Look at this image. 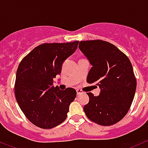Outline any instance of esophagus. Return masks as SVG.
Here are the masks:
<instances>
[{
    "mask_svg": "<svg viewBox=\"0 0 148 148\" xmlns=\"http://www.w3.org/2000/svg\"><path fill=\"white\" fill-rule=\"evenodd\" d=\"M76 92H77V95H80V94L83 93V91H82V90H79V89H77Z\"/></svg>",
    "mask_w": 148,
    "mask_h": 148,
    "instance_id": "obj_1",
    "label": "esophagus"
}]
</instances>
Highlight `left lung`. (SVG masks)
<instances>
[{
    "label": "left lung",
    "instance_id": "8db88e82",
    "mask_svg": "<svg viewBox=\"0 0 148 148\" xmlns=\"http://www.w3.org/2000/svg\"><path fill=\"white\" fill-rule=\"evenodd\" d=\"M78 47L92 67L87 82L101 89L98 96L87 92L84 111L98 125L110 126L127 113L136 89V79L127 56L116 46L101 40L80 41Z\"/></svg>",
    "mask_w": 148,
    "mask_h": 148
}]
</instances>
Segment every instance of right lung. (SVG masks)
I'll use <instances>...</instances> for the list:
<instances>
[{
	"instance_id": "right-lung-1",
	"label": "right lung",
	"mask_w": 148,
	"mask_h": 148,
	"mask_svg": "<svg viewBox=\"0 0 148 148\" xmlns=\"http://www.w3.org/2000/svg\"><path fill=\"white\" fill-rule=\"evenodd\" d=\"M78 40L43 44L34 48L21 61L16 73L15 95L18 104L31 122L51 129L64 121L76 91L53 87L64 61L74 53Z\"/></svg>"
}]
</instances>
